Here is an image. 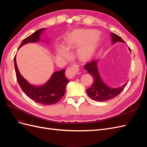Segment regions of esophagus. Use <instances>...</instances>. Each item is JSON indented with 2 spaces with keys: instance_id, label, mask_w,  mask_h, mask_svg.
I'll return each mask as SVG.
<instances>
[{
  "instance_id": "1",
  "label": "esophagus",
  "mask_w": 147,
  "mask_h": 147,
  "mask_svg": "<svg viewBox=\"0 0 147 147\" xmlns=\"http://www.w3.org/2000/svg\"><path fill=\"white\" fill-rule=\"evenodd\" d=\"M78 71H79L78 65L74 64L71 66L70 67H69L67 69L65 72L66 76L69 78H73L75 77V75H76V74L78 72Z\"/></svg>"
}]
</instances>
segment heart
<instances>
[{
	"label": "heart",
	"instance_id": "heart-1",
	"mask_svg": "<svg viewBox=\"0 0 147 147\" xmlns=\"http://www.w3.org/2000/svg\"><path fill=\"white\" fill-rule=\"evenodd\" d=\"M97 37L96 34H92L90 30L82 29L77 30L70 34L65 40V47H60L57 50V55L66 57L69 55L67 50H70L81 45L77 51V55L81 60H86L92 56L97 46Z\"/></svg>",
	"mask_w": 147,
	"mask_h": 147
}]
</instances>
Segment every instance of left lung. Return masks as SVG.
Segmentation results:
<instances>
[{"mask_svg": "<svg viewBox=\"0 0 147 147\" xmlns=\"http://www.w3.org/2000/svg\"><path fill=\"white\" fill-rule=\"evenodd\" d=\"M112 39V43L114 44L118 42L124 43L123 40L115 33H110ZM129 50L131 51L130 48ZM98 59L91 60L84 65V69L88 71V73L91 75L93 78V83L91 87L87 89V94L92 100L98 102H104L115 98L119 95L124 88L126 86L127 83L121 87L118 88H112L108 86L102 81L100 76L98 69H97Z\"/></svg>", "mask_w": 147, "mask_h": 147, "instance_id": "1", "label": "left lung"}]
</instances>
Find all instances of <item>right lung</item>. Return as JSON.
<instances>
[{"label":"right lung","instance_id":"add662e5","mask_svg":"<svg viewBox=\"0 0 147 147\" xmlns=\"http://www.w3.org/2000/svg\"><path fill=\"white\" fill-rule=\"evenodd\" d=\"M45 29V28L40 29L24 38L18 49L26 43L38 42L40 35ZM14 63L17 81L21 90L30 99L40 104L52 105L58 102L64 96L66 85L69 82L65 77L64 69L53 73L46 83L42 86H36L29 84L20 74L16 64V56L14 57Z\"/></svg>","mask_w":147,"mask_h":147}]
</instances>
